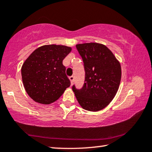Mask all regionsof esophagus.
Wrapping results in <instances>:
<instances>
[{
	"instance_id": "esophagus-1",
	"label": "esophagus",
	"mask_w": 152,
	"mask_h": 152,
	"mask_svg": "<svg viewBox=\"0 0 152 152\" xmlns=\"http://www.w3.org/2000/svg\"><path fill=\"white\" fill-rule=\"evenodd\" d=\"M69 80L70 81V82H71V84H72V83L74 82V76L69 77Z\"/></svg>"
}]
</instances>
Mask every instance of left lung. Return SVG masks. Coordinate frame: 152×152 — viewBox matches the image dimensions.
Masks as SVG:
<instances>
[{"label":"left lung","instance_id":"1","mask_svg":"<svg viewBox=\"0 0 152 152\" xmlns=\"http://www.w3.org/2000/svg\"><path fill=\"white\" fill-rule=\"evenodd\" d=\"M84 62L85 80L82 88L72 87L81 107L90 111L105 108L114 98L121 80V66L104 45L88 43L76 45Z\"/></svg>","mask_w":152,"mask_h":152}]
</instances>
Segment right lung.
<instances>
[{
    "label": "right lung",
    "mask_w": 152,
    "mask_h": 152,
    "mask_svg": "<svg viewBox=\"0 0 152 152\" xmlns=\"http://www.w3.org/2000/svg\"><path fill=\"white\" fill-rule=\"evenodd\" d=\"M71 48L45 45L35 50L23 64L22 80L29 96L37 102L49 104L61 97L70 82L63 60Z\"/></svg>",
    "instance_id": "1"
}]
</instances>
